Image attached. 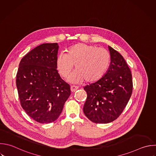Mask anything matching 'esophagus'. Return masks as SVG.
<instances>
[{
  "mask_svg": "<svg viewBox=\"0 0 156 156\" xmlns=\"http://www.w3.org/2000/svg\"><path fill=\"white\" fill-rule=\"evenodd\" d=\"M78 87L77 86H74V85H71V91L72 92H75L77 89H78Z\"/></svg>",
  "mask_w": 156,
  "mask_h": 156,
  "instance_id": "34e87169",
  "label": "esophagus"
}]
</instances>
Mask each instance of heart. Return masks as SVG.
Listing matches in <instances>:
<instances>
[{
    "instance_id": "1",
    "label": "heart",
    "mask_w": 156,
    "mask_h": 156,
    "mask_svg": "<svg viewBox=\"0 0 156 156\" xmlns=\"http://www.w3.org/2000/svg\"><path fill=\"white\" fill-rule=\"evenodd\" d=\"M110 63V55L105 49L85 43L69 47L67 53H62L57 59L56 65L60 76L66 79L75 68L70 77L73 83L94 82L99 80L106 73Z\"/></svg>"
}]
</instances>
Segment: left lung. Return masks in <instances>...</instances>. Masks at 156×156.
I'll list each match as a JSON object with an SVG mask.
<instances>
[{
  "label": "left lung",
  "instance_id": "obj_1",
  "mask_svg": "<svg viewBox=\"0 0 156 156\" xmlns=\"http://www.w3.org/2000/svg\"><path fill=\"white\" fill-rule=\"evenodd\" d=\"M110 64L106 73L97 82L87 85V98L83 110L95 123H108L122 112L131 96L132 74L123 57L108 46Z\"/></svg>",
  "mask_w": 156,
  "mask_h": 156
}]
</instances>
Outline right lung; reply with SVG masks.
<instances>
[{"label":"right lung","mask_w":156,"mask_h":156,"mask_svg":"<svg viewBox=\"0 0 156 156\" xmlns=\"http://www.w3.org/2000/svg\"><path fill=\"white\" fill-rule=\"evenodd\" d=\"M58 50L57 43L36 47L21 59L16 75L21 105L40 123L55 121L71 94L69 85L57 69Z\"/></svg>","instance_id":"obj_1"}]
</instances>
